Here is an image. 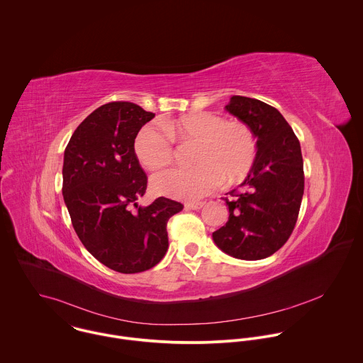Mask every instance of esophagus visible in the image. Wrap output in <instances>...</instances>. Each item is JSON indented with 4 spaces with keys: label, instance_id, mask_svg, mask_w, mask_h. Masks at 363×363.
<instances>
[{
    "label": "esophagus",
    "instance_id": "1",
    "mask_svg": "<svg viewBox=\"0 0 363 363\" xmlns=\"http://www.w3.org/2000/svg\"><path fill=\"white\" fill-rule=\"evenodd\" d=\"M204 206H206L204 201H199V203H186V204H184L186 209H201Z\"/></svg>",
    "mask_w": 363,
    "mask_h": 363
}]
</instances>
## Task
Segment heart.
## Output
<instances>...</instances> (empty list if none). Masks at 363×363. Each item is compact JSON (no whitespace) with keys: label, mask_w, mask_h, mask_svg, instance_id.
<instances>
[{"label":"heart","mask_w":363,"mask_h":363,"mask_svg":"<svg viewBox=\"0 0 363 363\" xmlns=\"http://www.w3.org/2000/svg\"><path fill=\"white\" fill-rule=\"evenodd\" d=\"M174 141H196L191 167H176L152 177V189L180 200L204 197L220 186L242 180L252 169L257 143L252 128L238 120L226 121L222 116L200 111L176 120H162L144 125L134 144L140 163L159 170L173 159Z\"/></svg>","instance_id":"1"}]
</instances>
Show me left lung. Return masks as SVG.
I'll return each instance as SVG.
<instances>
[{
    "mask_svg": "<svg viewBox=\"0 0 363 363\" xmlns=\"http://www.w3.org/2000/svg\"><path fill=\"white\" fill-rule=\"evenodd\" d=\"M226 110L257 137L256 160L240 189L228 200L229 219L212 233L215 245L240 259L278 252L292 235L305 190L301 144L284 116L253 98L232 96Z\"/></svg>",
    "mask_w": 363,
    "mask_h": 363,
    "instance_id": "obj_1",
    "label": "left lung"
}]
</instances>
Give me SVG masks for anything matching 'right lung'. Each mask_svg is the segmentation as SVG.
I'll use <instances>...</instances> for the list:
<instances>
[{
    "instance_id": "add662e5",
    "label": "right lung",
    "mask_w": 363,
    "mask_h": 363,
    "mask_svg": "<svg viewBox=\"0 0 363 363\" xmlns=\"http://www.w3.org/2000/svg\"><path fill=\"white\" fill-rule=\"evenodd\" d=\"M154 117L131 102L104 104L77 127L64 152L62 197L72 226L95 259L121 274L147 271L163 259L167 220L183 209L164 197L137 204L148 177L134 143Z\"/></svg>"
}]
</instances>
